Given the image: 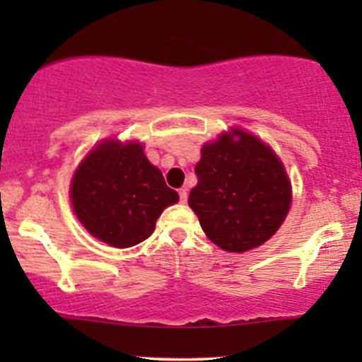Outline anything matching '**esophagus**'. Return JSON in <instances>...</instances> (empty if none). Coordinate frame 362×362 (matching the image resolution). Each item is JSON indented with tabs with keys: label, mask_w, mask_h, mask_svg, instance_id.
<instances>
[{
	"label": "esophagus",
	"mask_w": 362,
	"mask_h": 362,
	"mask_svg": "<svg viewBox=\"0 0 362 362\" xmlns=\"http://www.w3.org/2000/svg\"><path fill=\"white\" fill-rule=\"evenodd\" d=\"M178 197H180V202H182V204H185V202H187V197H189V192H187L185 187H182V189L178 190Z\"/></svg>",
	"instance_id": "1"
}]
</instances>
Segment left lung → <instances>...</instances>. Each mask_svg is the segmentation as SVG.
I'll list each match as a JSON object with an SVG mask.
<instances>
[{
	"instance_id": "left-lung-1",
	"label": "left lung",
	"mask_w": 362,
	"mask_h": 362,
	"mask_svg": "<svg viewBox=\"0 0 362 362\" xmlns=\"http://www.w3.org/2000/svg\"><path fill=\"white\" fill-rule=\"evenodd\" d=\"M201 151L189 206L207 238L238 253L267 242L291 206V184L276 153L238 129Z\"/></svg>"
}]
</instances>
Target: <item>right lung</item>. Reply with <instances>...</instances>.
<instances>
[{"label":"right lung","mask_w":362,"mask_h":362,"mask_svg":"<svg viewBox=\"0 0 362 362\" xmlns=\"http://www.w3.org/2000/svg\"><path fill=\"white\" fill-rule=\"evenodd\" d=\"M74 213L95 238L117 248L138 245L178 194L144 156L139 143L105 141L91 149L73 177Z\"/></svg>","instance_id":"add662e5"}]
</instances>
